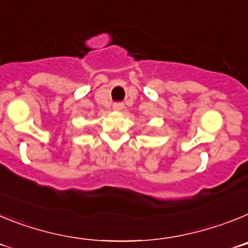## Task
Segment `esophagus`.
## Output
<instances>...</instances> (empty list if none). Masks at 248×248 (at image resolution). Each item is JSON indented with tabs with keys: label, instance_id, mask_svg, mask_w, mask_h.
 I'll list each match as a JSON object with an SVG mask.
<instances>
[{
	"label": "esophagus",
	"instance_id": "1",
	"mask_svg": "<svg viewBox=\"0 0 248 248\" xmlns=\"http://www.w3.org/2000/svg\"><path fill=\"white\" fill-rule=\"evenodd\" d=\"M123 108H124V104H123V103H115V104L113 105V109L115 111L123 110Z\"/></svg>",
	"mask_w": 248,
	"mask_h": 248
}]
</instances>
